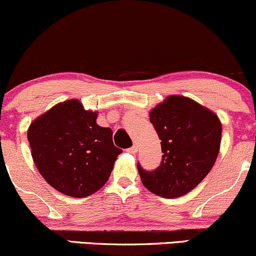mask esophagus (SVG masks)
<instances>
[{
    "mask_svg": "<svg viewBox=\"0 0 256 256\" xmlns=\"http://www.w3.org/2000/svg\"><path fill=\"white\" fill-rule=\"evenodd\" d=\"M137 150H138V148H137V146H132L131 148H128V152H130V154H134V152H137Z\"/></svg>",
    "mask_w": 256,
    "mask_h": 256,
    "instance_id": "1",
    "label": "esophagus"
}]
</instances>
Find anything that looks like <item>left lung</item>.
Returning <instances> with one entry per match:
<instances>
[{
    "instance_id": "left-lung-1",
    "label": "left lung",
    "mask_w": 256,
    "mask_h": 256,
    "mask_svg": "<svg viewBox=\"0 0 256 256\" xmlns=\"http://www.w3.org/2000/svg\"><path fill=\"white\" fill-rule=\"evenodd\" d=\"M149 119L161 140L162 161L155 171L137 166L149 192L180 198L204 180L218 158L222 122L214 112L185 96H167Z\"/></svg>"
}]
</instances>
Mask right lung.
Segmentation results:
<instances>
[{
  "instance_id": "obj_1",
  "label": "right lung",
  "mask_w": 256,
  "mask_h": 256,
  "mask_svg": "<svg viewBox=\"0 0 256 256\" xmlns=\"http://www.w3.org/2000/svg\"><path fill=\"white\" fill-rule=\"evenodd\" d=\"M96 119L98 112L85 110L73 98L55 104L28 130L38 172L67 196L86 198L101 189L122 152L114 146L113 131Z\"/></svg>"
}]
</instances>
